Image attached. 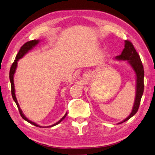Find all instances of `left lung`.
<instances>
[{
  "label": "left lung",
  "mask_w": 155,
  "mask_h": 155,
  "mask_svg": "<svg viewBox=\"0 0 155 155\" xmlns=\"http://www.w3.org/2000/svg\"><path fill=\"white\" fill-rule=\"evenodd\" d=\"M125 48L122 51L120 55L117 56L116 59L119 60H127L131 67L134 69L136 74V95L135 99L134 107H133L132 112L123 121H128V119L131 118L136 113L138 112L139 106L140 104V100L144 91V69L141 62L140 55L137 53L133 43L130 41L126 40L125 41Z\"/></svg>",
  "instance_id": "1"
}]
</instances>
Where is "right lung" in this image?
<instances>
[{
  "label": "right lung",
  "instance_id": "right-lung-1",
  "mask_svg": "<svg viewBox=\"0 0 155 155\" xmlns=\"http://www.w3.org/2000/svg\"><path fill=\"white\" fill-rule=\"evenodd\" d=\"M38 40H32V41H28V42L25 43V44H24L21 47V48L19 49V51L18 52V53L16 55V58H15V60L14 61V62L12 63V66L11 67H10V84H11V93H12V98L13 100H14V101L15 102V103H16L17 106V108H18L19 110V114H20L21 117H22V118L25 119V121H27V122H29V123L31 124L32 125H34L35 126H39V127H42V126H38L37 125V124L36 123H34V122L30 121L28 119L27 117H26L25 115L23 114L22 113V111H21V110L20 109V107H19V105L18 104V102H17V98H16V96H15V86H14V80H13V77H14V74L15 72V70H16V68H17V61H18V60H19V59L22 58V57L25 55L26 53H27L28 51H30L32 48L34 47L35 45H36L37 43H38ZM67 114V113H66L65 114V115L64 117H62V119H60V121L57 122V123L54 124L53 125H51L50 126H48V127H52V126H54L55 125H58V124H60L61 121H62L63 119H64L65 117H66Z\"/></svg>",
  "mask_w": 155,
  "mask_h": 155
}]
</instances>
